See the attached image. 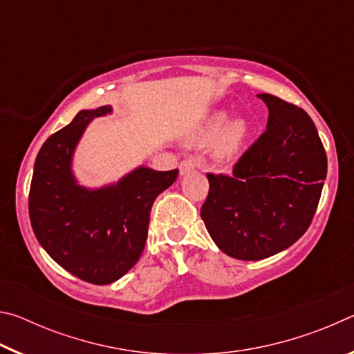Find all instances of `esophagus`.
<instances>
[{
	"mask_svg": "<svg viewBox=\"0 0 354 354\" xmlns=\"http://www.w3.org/2000/svg\"><path fill=\"white\" fill-rule=\"evenodd\" d=\"M194 170H195V164L192 162V160H183V162L179 164V173H181L183 176L187 175V173H190V171H194Z\"/></svg>",
	"mask_w": 354,
	"mask_h": 354,
	"instance_id": "esophagus-1",
	"label": "esophagus"
}]
</instances>
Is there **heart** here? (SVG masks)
I'll list each match as a JSON object with an SVG mask.
<instances>
[{
	"label": "heart",
	"mask_w": 354,
	"mask_h": 354,
	"mask_svg": "<svg viewBox=\"0 0 354 354\" xmlns=\"http://www.w3.org/2000/svg\"><path fill=\"white\" fill-rule=\"evenodd\" d=\"M247 137L248 124L245 120L237 118L227 123L226 113L220 112L207 123L205 133L201 136V140L205 143H212L220 139L217 154L221 159H230L241 149Z\"/></svg>",
	"instance_id": "heart-1"
}]
</instances>
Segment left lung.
<instances>
[{
    "label": "left lung",
    "instance_id": "obj_1",
    "mask_svg": "<svg viewBox=\"0 0 354 354\" xmlns=\"http://www.w3.org/2000/svg\"><path fill=\"white\" fill-rule=\"evenodd\" d=\"M267 129L232 175L207 173L201 218L227 256L261 261L301 237L313 221L326 178V153L303 109L268 93Z\"/></svg>",
    "mask_w": 354,
    "mask_h": 354
}]
</instances>
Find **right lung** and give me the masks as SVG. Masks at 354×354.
<instances>
[{
	"mask_svg": "<svg viewBox=\"0 0 354 354\" xmlns=\"http://www.w3.org/2000/svg\"><path fill=\"white\" fill-rule=\"evenodd\" d=\"M107 113L111 106L81 111L48 137L29 190V218L39 243L65 270L98 286L113 283L136 266L153 203L178 178V169L158 171L140 165L98 189L77 183L75 149L88 123Z\"/></svg>",
	"mask_w": 354,
	"mask_h": 354,
	"instance_id": "right-lung-1",
	"label": "right lung"
}]
</instances>
